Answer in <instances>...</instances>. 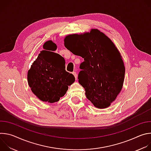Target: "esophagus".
Returning a JSON list of instances; mask_svg holds the SVG:
<instances>
[{
	"mask_svg": "<svg viewBox=\"0 0 151 151\" xmlns=\"http://www.w3.org/2000/svg\"><path fill=\"white\" fill-rule=\"evenodd\" d=\"M73 75H74L75 79H77V77H78V75H77V73H76V72L75 71V72H73Z\"/></svg>",
	"mask_w": 151,
	"mask_h": 151,
	"instance_id": "obj_1",
	"label": "esophagus"
}]
</instances>
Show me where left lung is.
<instances>
[{
  "instance_id": "obj_1",
  "label": "left lung",
  "mask_w": 151,
  "mask_h": 151,
  "mask_svg": "<svg viewBox=\"0 0 151 151\" xmlns=\"http://www.w3.org/2000/svg\"><path fill=\"white\" fill-rule=\"evenodd\" d=\"M64 45L82 57L79 83L87 98L100 109L108 107L121 91L125 67L122 57L111 40L97 29L83 35L66 37Z\"/></svg>"
}]
</instances>
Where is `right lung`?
Returning a JSON list of instances; mask_svg holds the SVG:
<instances>
[{
  "mask_svg": "<svg viewBox=\"0 0 151 151\" xmlns=\"http://www.w3.org/2000/svg\"><path fill=\"white\" fill-rule=\"evenodd\" d=\"M44 49L28 71L27 80L32 92L42 101H58L75 82L73 74L66 71L65 60L57 53L51 40L46 42Z\"/></svg>",
  "mask_w": 151,
  "mask_h": 151,
  "instance_id": "right-lung-1",
  "label": "right lung"
}]
</instances>
